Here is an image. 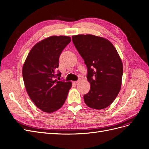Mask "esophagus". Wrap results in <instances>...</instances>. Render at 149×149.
<instances>
[{"instance_id":"1","label":"esophagus","mask_w":149,"mask_h":149,"mask_svg":"<svg viewBox=\"0 0 149 149\" xmlns=\"http://www.w3.org/2000/svg\"><path fill=\"white\" fill-rule=\"evenodd\" d=\"M81 81V79H79V80H78V81H74L73 83H74V84H78V83H79V82Z\"/></svg>"}]
</instances>
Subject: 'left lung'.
I'll use <instances>...</instances> for the list:
<instances>
[{"label":"left lung","mask_w":149,"mask_h":149,"mask_svg":"<svg viewBox=\"0 0 149 149\" xmlns=\"http://www.w3.org/2000/svg\"><path fill=\"white\" fill-rule=\"evenodd\" d=\"M73 44L88 68L91 84L84 95L88 107L102 109L111 105L120 90L123 65L116 48L109 40L93 35L72 37Z\"/></svg>","instance_id":"1"}]
</instances>
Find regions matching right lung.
<instances>
[{
	"mask_svg": "<svg viewBox=\"0 0 149 149\" xmlns=\"http://www.w3.org/2000/svg\"><path fill=\"white\" fill-rule=\"evenodd\" d=\"M71 42L68 36H52L35 44L26 57L22 75L31 100L47 113H52L62 107L66 100L71 82L58 81L61 77L59 58Z\"/></svg>",
	"mask_w": 149,
	"mask_h": 149,
	"instance_id": "right-lung-1",
	"label": "right lung"
}]
</instances>
